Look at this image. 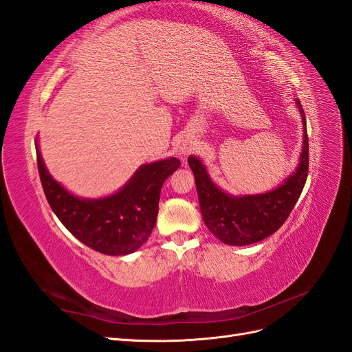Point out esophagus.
<instances>
[{
  "mask_svg": "<svg viewBox=\"0 0 352 352\" xmlns=\"http://www.w3.org/2000/svg\"><path fill=\"white\" fill-rule=\"evenodd\" d=\"M190 153V148H182V154H188Z\"/></svg>",
  "mask_w": 352,
  "mask_h": 352,
  "instance_id": "esophagus-1",
  "label": "esophagus"
}]
</instances>
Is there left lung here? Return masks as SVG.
<instances>
[{
    "label": "left lung",
    "instance_id": "obj_1",
    "mask_svg": "<svg viewBox=\"0 0 352 352\" xmlns=\"http://www.w3.org/2000/svg\"><path fill=\"white\" fill-rule=\"evenodd\" d=\"M296 105L302 114L304 142L300 163L283 184L260 195L233 197L219 189L210 179L201 160L190 155L189 167L195 176L199 208L208 230L226 245H250L270 236L291 214L300 198L308 175L307 122L301 102Z\"/></svg>",
    "mask_w": 352,
    "mask_h": 352
}]
</instances>
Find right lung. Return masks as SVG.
I'll return each mask as SVG.
<instances>
[{"mask_svg": "<svg viewBox=\"0 0 352 352\" xmlns=\"http://www.w3.org/2000/svg\"><path fill=\"white\" fill-rule=\"evenodd\" d=\"M35 146L48 204L74 238L105 255H126L142 247L155 226L164 180L180 166L176 157L141 166L110 197L87 199L72 195L52 179L36 142Z\"/></svg>", "mask_w": 352, "mask_h": 352, "instance_id": "obj_1", "label": "right lung"}]
</instances>
